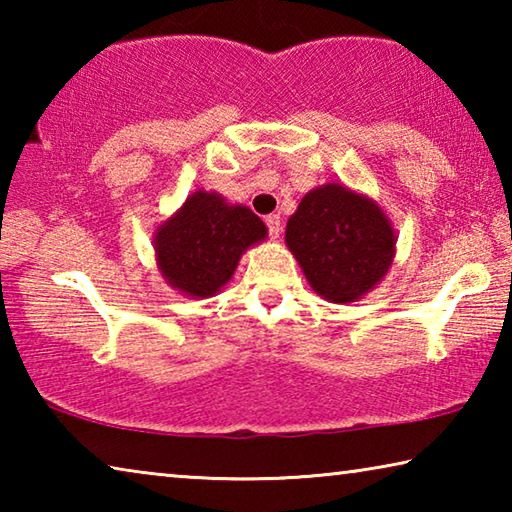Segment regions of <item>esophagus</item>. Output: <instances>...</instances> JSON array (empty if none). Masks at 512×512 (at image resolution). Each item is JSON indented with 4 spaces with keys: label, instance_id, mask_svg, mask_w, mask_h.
Instances as JSON below:
<instances>
[{
    "label": "esophagus",
    "instance_id": "1",
    "mask_svg": "<svg viewBox=\"0 0 512 512\" xmlns=\"http://www.w3.org/2000/svg\"><path fill=\"white\" fill-rule=\"evenodd\" d=\"M266 225H268V235H271V239L280 237V232H282V219H280V214H268V216H266Z\"/></svg>",
    "mask_w": 512,
    "mask_h": 512
}]
</instances>
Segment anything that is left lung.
Instances as JSON below:
<instances>
[{"mask_svg":"<svg viewBox=\"0 0 512 512\" xmlns=\"http://www.w3.org/2000/svg\"><path fill=\"white\" fill-rule=\"evenodd\" d=\"M284 241L309 287L334 305L361 300L391 271L397 235L370 196L325 183L302 196Z\"/></svg>","mask_w":512,"mask_h":512,"instance_id":"8db88e82","label":"left lung"}]
</instances>
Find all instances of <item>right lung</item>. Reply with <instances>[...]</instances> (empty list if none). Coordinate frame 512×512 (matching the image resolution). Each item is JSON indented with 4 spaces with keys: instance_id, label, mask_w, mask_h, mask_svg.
Segmentation results:
<instances>
[{
    "instance_id": "1",
    "label": "right lung",
    "mask_w": 512,
    "mask_h": 512,
    "mask_svg": "<svg viewBox=\"0 0 512 512\" xmlns=\"http://www.w3.org/2000/svg\"><path fill=\"white\" fill-rule=\"evenodd\" d=\"M266 237L264 221L246 205L196 189L155 228V266L183 296L212 298L235 275L241 255Z\"/></svg>"
}]
</instances>
